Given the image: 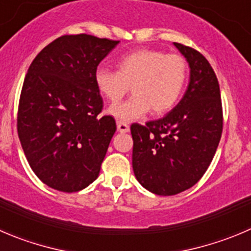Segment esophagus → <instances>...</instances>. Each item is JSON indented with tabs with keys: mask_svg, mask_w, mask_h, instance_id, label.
I'll return each instance as SVG.
<instances>
[{
	"mask_svg": "<svg viewBox=\"0 0 251 251\" xmlns=\"http://www.w3.org/2000/svg\"><path fill=\"white\" fill-rule=\"evenodd\" d=\"M117 128L121 133H127L129 132V126L127 123H124V122L117 121Z\"/></svg>",
	"mask_w": 251,
	"mask_h": 251,
	"instance_id": "esophagus-1",
	"label": "esophagus"
}]
</instances>
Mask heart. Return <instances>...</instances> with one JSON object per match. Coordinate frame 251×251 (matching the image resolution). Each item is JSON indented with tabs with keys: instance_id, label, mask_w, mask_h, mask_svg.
Segmentation results:
<instances>
[{
	"instance_id": "obj_1",
	"label": "heart",
	"mask_w": 251,
	"mask_h": 251,
	"mask_svg": "<svg viewBox=\"0 0 251 251\" xmlns=\"http://www.w3.org/2000/svg\"><path fill=\"white\" fill-rule=\"evenodd\" d=\"M118 71L99 68L95 71L96 87L108 101L118 102L133 90L127 101L109 108V113L130 122L152 109L155 114L168 112L177 103L187 80V61L180 54L140 49L128 52L117 63Z\"/></svg>"
}]
</instances>
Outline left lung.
<instances>
[{
  "label": "left lung",
  "mask_w": 251,
  "mask_h": 251,
  "mask_svg": "<svg viewBox=\"0 0 251 251\" xmlns=\"http://www.w3.org/2000/svg\"><path fill=\"white\" fill-rule=\"evenodd\" d=\"M174 44L190 65L182 100L163 118L130 126L135 177L159 196L177 195L201 180L223 130L221 90L211 64L193 48Z\"/></svg>",
  "instance_id": "1"
}]
</instances>
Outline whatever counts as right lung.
<instances>
[{
	"instance_id": "obj_1",
	"label": "right lung",
	"mask_w": 251,
	"mask_h": 251,
	"mask_svg": "<svg viewBox=\"0 0 251 251\" xmlns=\"http://www.w3.org/2000/svg\"><path fill=\"white\" fill-rule=\"evenodd\" d=\"M119 40L63 35L30 64L18 104L17 130L29 166L42 182L77 192L99 177L116 132L95 71Z\"/></svg>"
}]
</instances>
